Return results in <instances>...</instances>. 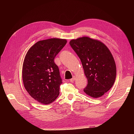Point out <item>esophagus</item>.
<instances>
[{
	"instance_id": "obj_1",
	"label": "esophagus",
	"mask_w": 134,
	"mask_h": 134,
	"mask_svg": "<svg viewBox=\"0 0 134 134\" xmlns=\"http://www.w3.org/2000/svg\"><path fill=\"white\" fill-rule=\"evenodd\" d=\"M76 79V78H75V76H74L73 77V78H71L70 80V82H74V81L75 80V79Z\"/></svg>"
}]
</instances>
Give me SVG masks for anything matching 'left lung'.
<instances>
[{"mask_svg": "<svg viewBox=\"0 0 134 134\" xmlns=\"http://www.w3.org/2000/svg\"><path fill=\"white\" fill-rule=\"evenodd\" d=\"M69 43L82 62L88 84L86 94L99 98L113 86L116 76V66L108 48L98 40L83 36L72 39Z\"/></svg>", "mask_w": 134, "mask_h": 134, "instance_id": "left-lung-1", "label": "left lung"}]
</instances>
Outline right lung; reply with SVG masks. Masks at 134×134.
<instances>
[{
	"instance_id": "1",
	"label": "right lung",
	"mask_w": 134,
	"mask_h": 134,
	"mask_svg": "<svg viewBox=\"0 0 134 134\" xmlns=\"http://www.w3.org/2000/svg\"><path fill=\"white\" fill-rule=\"evenodd\" d=\"M67 42L52 38L35 43L27 51L22 66V80L32 98L43 104L52 103L59 94L62 83L54 59Z\"/></svg>"
}]
</instances>
